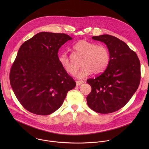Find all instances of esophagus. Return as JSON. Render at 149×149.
Wrapping results in <instances>:
<instances>
[{"label": "esophagus", "instance_id": "34e87169", "mask_svg": "<svg viewBox=\"0 0 149 149\" xmlns=\"http://www.w3.org/2000/svg\"><path fill=\"white\" fill-rule=\"evenodd\" d=\"M84 82V81H76V85H81L82 84H83Z\"/></svg>", "mask_w": 149, "mask_h": 149}]
</instances>
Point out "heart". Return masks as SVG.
Wrapping results in <instances>:
<instances>
[{"label":"heart","mask_w":149,"mask_h":149,"mask_svg":"<svg viewBox=\"0 0 149 149\" xmlns=\"http://www.w3.org/2000/svg\"><path fill=\"white\" fill-rule=\"evenodd\" d=\"M73 49L76 54L82 57V68L76 74L79 79H83L92 72L95 74L103 73L106 69L110 61L108 49L103 45L81 40L76 43ZM59 63L64 70L70 74L74 75L77 70V66L66 52L60 53L58 56Z\"/></svg>","instance_id":"obj_1"}]
</instances>
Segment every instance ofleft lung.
Returning a JSON list of instances; mask_svg holds the SVG:
<instances>
[{"label": "left lung", "mask_w": 149, "mask_h": 149, "mask_svg": "<svg viewBox=\"0 0 149 149\" xmlns=\"http://www.w3.org/2000/svg\"><path fill=\"white\" fill-rule=\"evenodd\" d=\"M92 38L106 45L110 61L104 72L86 80L92 88L86 97L87 104L96 112L112 113L125 106L137 90L141 80L140 61L135 52L115 37L104 34Z\"/></svg>", "instance_id": "obj_1"}]
</instances>
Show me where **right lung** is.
<instances>
[{
	"mask_svg": "<svg viewBox=\"0 0 149 149\" xmlns=\"http://www.w3.org/2000/svg\"><path fill=\"white\" fill-rule=\"evenodd\" d=\"M71 40L64 33L41 32L21 46L10 81L17 99L28 111L40 115L52 113L76 86L58 60L59 49Z\"/></svg>",
	"mask_w": 149,
	"mask_h": 149,
	"instance_id": "obj_1",
	"label": "right lung"
}]
</instances>
